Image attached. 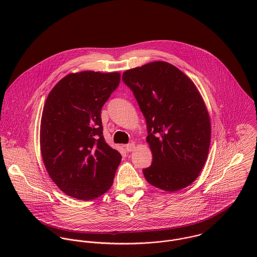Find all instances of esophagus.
<instances>
[{"mask_svg":"<svg viewBox=\"0 0 257 257\" xmlns=\"http://www.w3.org/2000/svg\"><path fill=\"white\" fill-rule=\"evenodd\" d=\"M124 148H125V150H126L127 152H131V151H134V149L136 148V146H135V144H134V143H131V144L125 145V146H124Z\"/></svg>","mask_w":257,"mask_h":257,"instance_id":"34e87169","label":"esophagus"}]
</instances>
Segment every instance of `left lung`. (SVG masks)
I'll list each match as a JSON object with an SVG mask.
<instances>
[{"label": "left lung", "mask_w": 257, "mask_h": 257, "mask_svg": "<svg viewBox=\"0 0 257 257\" xmlns=\"http://www.w3.org/2000/svg\"><path fill=\"white\" fill-rule=\"evenodd\" d=\"M147 120L152 163L143 170L147 182L174 192L193 183L202 171L211 142V122L195 84L170 63L155 61L126 70Z\"/></svg>", "instance_id": "8db88e82"}]
</instances>
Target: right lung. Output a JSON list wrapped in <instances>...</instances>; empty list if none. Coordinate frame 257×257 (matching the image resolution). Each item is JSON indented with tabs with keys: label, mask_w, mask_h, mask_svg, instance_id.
<instances>
[{
	"label": "right lung",
	"mask_w": 257,
	"mask_h": 257,
	"mask_svg": "<svg viewBox=\"0 0 257 257\" xmlns=\"http://www.w3.org/2000/svg\"><path fill=\"white\" fill-rule=\"evenodd\" d=\"M120 74H68L50 91L40 121V150L57 187L78 200H93L112 185L121 155L107 145L101 110Z\"/></svg>",
	"instance_id": "add662e5"
}]
</instances>
